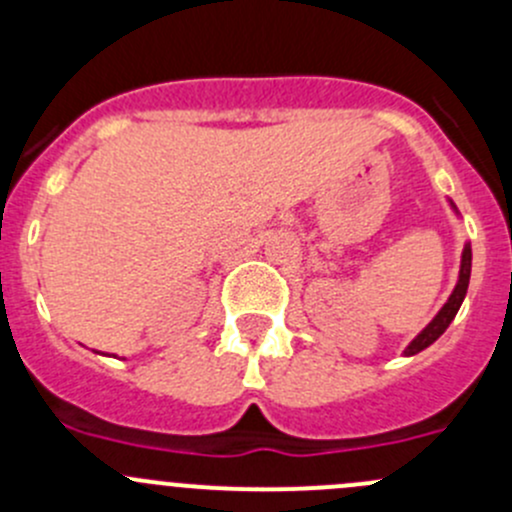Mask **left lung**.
<instances>
[{
	"label": "left lung",
	"mask_w": 512,
	"mask_h": 512,
	"mask_svg": "<svg viewBox=\"0 0 512 512\" xmlns=\"http://www.w3.org/2000/svg\"><path fill=\"white\" fill-rule=\"evenodd\" d=\"M448 205H451L453 213L458 215V208L453 205V200H448ZM471 260H473V252H471V242H466L463 245V252H461V270H458V282L456 287H453L451 297L446 299V304H443L441 309H438L436 317L431 319V322L426 324V327L421 329V332L416 334L414 339L409 342V347L404 349V356H414L418 352H423L426 347H431L433 342H436L438 337H441L443 332L448 329V324L456 319L458 309H461L463 299H466V292H468V282H471Z\"/></svg>",
	"instance_id": "left-lung-1"
}]
</instances>
